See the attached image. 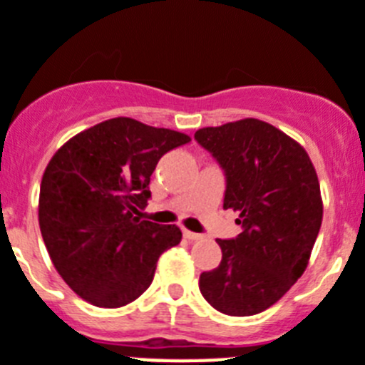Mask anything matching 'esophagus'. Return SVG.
Listing matches in <instances>:
<instances>
[{"label": "esophagus", "instance_id": "obj_1", "mask_svg": "<svg viewBox=\"0 0 365 365\" xmlns=\"http://www.w3.org/2000/svg\"><path fill=\"white\" fill-rule=\"evenodd\" d=\"M183 237H185L187 240H190V242H194V240H200L203 235H200V233L189 232V230H183Z\"/></svg>", "mask_w": 365, "mask_h": 365}]
</instances>
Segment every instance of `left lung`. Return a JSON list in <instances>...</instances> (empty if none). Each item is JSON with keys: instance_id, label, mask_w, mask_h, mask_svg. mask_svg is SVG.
Masks as SVG:
<instances>
[{"instance_id": "1", "label": "left lung", "mask_w": 365, "mask_h": 365, "mask_svg": "<svg viewBox=\"0 0 365 365\" xmlns=\"http://www.w3.org/2000/svg\"><path fill=\"white\" fill-rule=\"evenodd\" d=\"M194 139L226 176L225 208L242 232L217 239L222 260L201 272L203 298L226 316H255L278 302L305 272L323 221L312 160L282 130L247 118L208 126Z\"/></svg>"}]
</instances>
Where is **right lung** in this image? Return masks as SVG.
Masks as SVG:
<instances>
[{"label": "right lung", "mask_w": 365, "mask_h": 365, "mask_svg": "<svg viewBox=\"0 0 365 365\" xmlns=\"http://www.w3.org/2000/svg\"><path fill=\"white\" fill-rule=\"evenodd\" d=\"M185 133L114 118L67 140L41 182L38 226L53 265L85 302L118 309L151 285L158 257L182 240L176 225L140 219L162 155Z\"/></svg>", "instance_id": "obj_1"}]
</instances>
